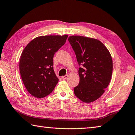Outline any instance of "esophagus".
<instances>
[{"label":"esophagus","instance_id":"1","mask_svg":"<svg viewBox=\"0 0 135 135\" xmlns=\"http://www.w3.org/2000/svg\"><path fill=\"white\" fill-rule=\"evenodd\" d=\"M68 75H65L64 76H62L61 78H62V79H63V80H66V79L68 78Z\"/></svg>","mask_w":135,"mask_h":135}]
</instances>
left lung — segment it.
Returning <instances> with one entry per match:
<instances>
[{
  "mask_svg": "<svg viewBox=\"0 0 135 135\" xmlns=\"http://www.w3.org/2000/svg\"><path fill=\"white\" fill-rule=\"evenodd\" d=\"M79 65L80 83L74 88L75 96L85 103L95 101L104 93L111 80V55L105 45L95 38L80 36L68 37Z\"/></svg>",
  "mask_w": 135,
  "mask_h": 135,
  "instance_id": "obj_1",
  "label": "left lung"
}]
</instances>
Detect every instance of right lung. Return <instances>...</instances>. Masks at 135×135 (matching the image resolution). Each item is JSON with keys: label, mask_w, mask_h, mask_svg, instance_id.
Returning <instances> with one entry per match:
<instances>
[{"label": "right lung", "mask_w": 135, "mask_h": 135, "mask_svg": "<svg viewBox=\"0 0 135 135\" xmlns=\"http://www.w3.org/2000/svg\"><path fill=\"white\" fill-rule=\"evenodd\" d=\"M68 35L42 36L32 40L21 55L19 70L23 83L31 95L42 98L51 94L59 81L53 57Z\"/></svg>", "instance_id": "add662e5"}]
</instances>
